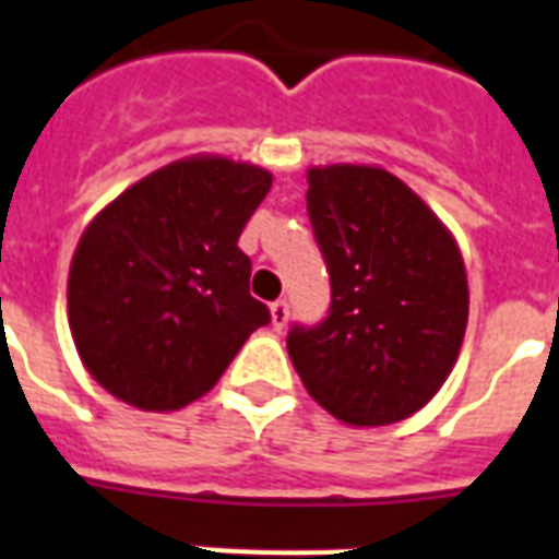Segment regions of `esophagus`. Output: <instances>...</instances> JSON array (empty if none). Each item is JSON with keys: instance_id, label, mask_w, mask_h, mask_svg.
I'll return each instance as SVG.
<instances>
[{"instance_id": "esophagus-1", "label": "esophagus", "mask_w": 559, "mask_h": 559, "mask_svg": "<svg viewBox=\"0 0 559 559\" xmlns=\"http://www.w3.org/2000/svg\"><path fill=\"white\" fill-rule=\"evenodd\" d=\"M269 311H272V325H275V329H284L287 320H290V305H287V299L272 301V305H269Z\"/></svg>"}]
</instances>
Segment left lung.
<instances>
[{
	"label": "left lung",
	"instance_id": "left-lung-1",
	"mask_svg": "<svg viewBox=\"0 0 559 559\" xmlns=\"http://www.w3.org/2000/svg\"><path fill=\"white\" fill-rule=\"evenodd\" d=\"M308 218L332 305L293 325L308 394L349 427H388L436 396L468 322V278L450 230L403 180L370 165L308 171Z\"/></svg>",
	"mask_w": 559,
	"mask_h": 559
}]
</instances>
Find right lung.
<instances>
[{
    "label": "right lung",
    "instance_id": "1",
    "mask_svg": "<svg viewBox=\"0 0 559 559\" xmlns=\"http://www.w3.org/2000/svg\"><path fill=\"white\" fill-rule=\"evenodd\" d=\"M272 175L222 156L180 159L111 201L82 234L68 278L88 373L144 412L206 394L272 313L248 293L239 234Z\"/></svg>",
    "mask_w": 559,
    "mask_h": 559
}]
</instances>
